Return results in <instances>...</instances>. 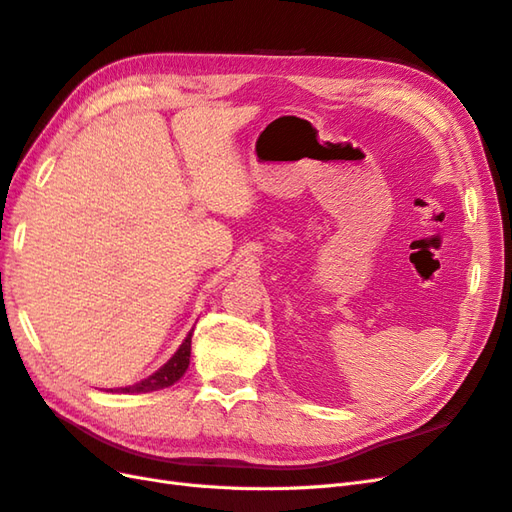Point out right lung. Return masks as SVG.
Here are the masks:
<instances>
[{
	"label": "right lung",
	"instance_id": "obj_1",
	"mask_svg": "<svg viewBox=\"0 0 512 512\" xmlns=\"http://www.w3.org/2000/svg\"><path fill=\"white\" fill-rule=\"evenodd\" d=\"M194 331V329H192ZM192 331L188 333V337L183 339V344L179 346V350L170 356V359L149 378L136 382L132 386H123V389H108L115 393H151V391H160L166 389V386L175 384L183 374L185 369L190 365V352H192Z\"/></svg>",
	"mask_w": 512,
	"mask_h": 512
}]
</instances>
